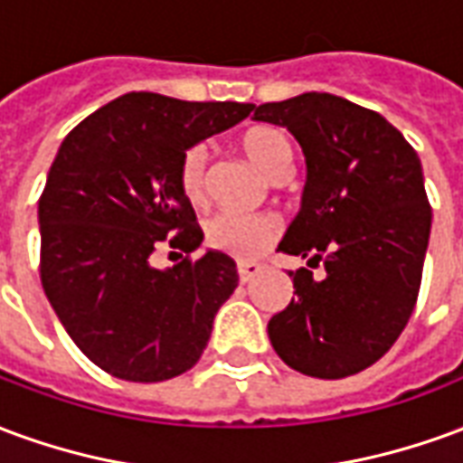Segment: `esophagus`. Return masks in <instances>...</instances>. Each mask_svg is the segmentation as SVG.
<instances>
[{"instance_id": "1", "label": "esophagus", "mask_w": 463, "mask_h": 463, "mask_svg": "<svg viewBox=\"0 0 463 463\" xmlns=\"http://www.w3.org/2000/svg\"><path fill=\"white\" fill-rule=\"evenodd\" d=\"M262 265L260 262H238V278L241 282H250L255 275H260Z\"/></svg>"}]
</instances>
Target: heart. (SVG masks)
I'll return each mask as SVG.
<instances>
[{"instance_id": "b5f03b06", "label": "heart", "mask_w": 463, "mask_h": 463, "mask_svg": "<svg viewBox=\"0 0 463 463\" xmlns=\"http://www.w3.org/2000/svg\"><path fill=\"white\" fill-rule=\"evenodd\" d=\"M241 151L245 158L262 171L270 181H282L292 165V141L278 126H252L242 133ZM205 163L208 153L201 143L188 146L175 165V181L183 198L201 203L205 198ZM280 235V225L272 215H238V213H218L205 222V241L211 248L228 252L241 260H255L270 248Z\"/></svg>"}]
</instances>
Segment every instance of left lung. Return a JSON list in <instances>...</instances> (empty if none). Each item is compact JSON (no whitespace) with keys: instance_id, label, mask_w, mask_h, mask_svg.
<instances>
[{"instance_id":"8db88e82","label":"left lung","mask_w":463,"mask_h":463,"mask_svg":"<svg viewBox=\"0 0 463 463\" xmlns=\"http://www.w3.org/2000/svg\"><path fill=\"white\" fill-rule=\"evenodd\" d=\"M252 118L285 126L307 161L302 211L278 250L327 272H290L295 298L268 322L272 347L307 377L357 374L417 305L431 231L417 151L384 116L332 94L262 104Z\"/></svg>"}]
</instances>
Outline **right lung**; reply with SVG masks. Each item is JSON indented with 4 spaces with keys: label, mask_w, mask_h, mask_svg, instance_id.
<instances>
[{
    "label": "right lung",
    "mask_w": 463,
    "mask_h": 463,
    "mask_svg": "<svg viewBox=\"0 0 463 463\" xmlns=\"http://www.w3.org/2000/svg\"><path fill=\"white\" fill-rule=\"evenodd\" d=\"M252 109L131 91L64 138L39 198V275L56 317L96 367L126 382H163L201 359L238 268L218 250L191 258L203 231L175 165L188 146ZM161 247L186 258L158 271L150 255Z\"/></svg>",
    "instance_id": "1"
}]
</instances>
